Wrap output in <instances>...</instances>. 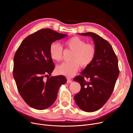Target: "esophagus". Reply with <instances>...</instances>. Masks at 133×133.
I'll use <instances>...</instances> for the list:
<instances>
[{"label":"esophagus","mask_w":133,"mask_h":133,"mask_svg":"<svg viewBox=\"0 0 133 133\" xmlns=\"http://www.w3.org/2000/svg\"><path fill=\"white\" fill-rule=\"evenodd\" d=\"M72 82V80L71 79H67V83H71Z\"/></svg>","instance_id":"34e87169"}]
</instances>
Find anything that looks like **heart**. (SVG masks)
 I'll use <instances>...</instances> for the list:
<instances>
[{
	"mask_svg": "<svg viewBox=\"0 0 133 133\" xmlns=\"http://www.w3.org/2000/svg\"><path fill=\"white\" fill-rule=\"evenodd\" d=\"M66 46L74 51L71 62H64L56 68V72L60 75L71 77L77 72L79 65L82 67L89 66L93 61L95 55V46L91 44H86L85 41L78 37H73L67 40ZM63 49L58 43H52L50 47L51 58L60 61L62 58Z\"/></svg>",
	"mask_w": 133,
	"mask_h": 133,
	"instance_id": "b5f03b06",
	"label": "heart"
}]
</instances>
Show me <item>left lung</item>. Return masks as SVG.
Segmentation results:
<instances>
[{
	"label": "left lung",
	"instance_id": "left-lung-1",
	"mask_svg": "<svg viewBox=\"0 0 133 133\" xmlns=\"http://www.w3.org/2000/svg\"><path fill=\"white\" fill-rule=\"evenodd\" d=\"M80 34L92 38L96 52L91 64L81 72V75L74 79L81 85L80 91L75 95L74 100L83 111L93 112L100 109L113 93L119 75L118 60L107 40L92 32ZM85 77L89 81H86Z\"/></svg>",
	"mask_w": 133,
	"mask_h": 133
}]
</instances>
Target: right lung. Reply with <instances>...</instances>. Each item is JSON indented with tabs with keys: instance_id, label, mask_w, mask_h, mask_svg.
I'll use <instances>...</instances> for the list:
<instances>
[{
	"instance_id": "right-lung-1",
	"label": "right lung",
	"mask_w": 133,
	"mask_h": 133,
	"mask_svg": "<svg viewBox=\"0 0 133 133\" xmlns=\"http://www.w3.org/2000/svg\"><path fill=\"white\" fill-rule=\"evenodd\" d=\"M67 36L50 29H41L27 36L16 52L13 77L20 95L34 109L43 110L52 105L60 87L67 82L63 75L50 76L54 64L50 53L53 42Z\"/></svg>"
}]
</instances>
